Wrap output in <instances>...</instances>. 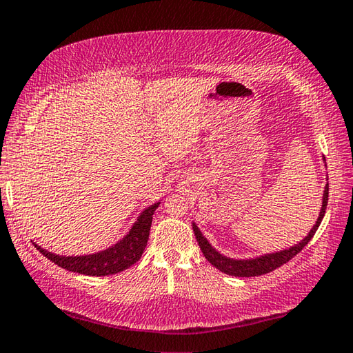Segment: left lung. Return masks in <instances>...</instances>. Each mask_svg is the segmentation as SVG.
I'll return each instance as SVG.
<instances>
[{"label": "left lung", "instance_id": "obj_1", "mask_svg": "<svg viewBox=\"0 0 353 353\" xmlns=\"http://www.w3.org/2000/svg\"><path fill=\"white\" fill-rule=\"evenodd\" d=\"M327 201H329V183H325L324 193H323V205H321V210H319V216L315 222V225L312 227V230L307 233V236L303 241H299L298 243H294V245L279 250V252H274V253H265V254L256 256V258H248V259H234L217 252V250L211 245L208 239L205 238L201 230H199V227L193 222L194 236L203 256L207 258V261L211 265H214L217 268V270H221L222 273H227L230 276H238V278L261 276V274L273 272L274 268L284 265L285 262L290 261L293 256H296L301 250L309 243V241L313 238V234L316 233L319 223L323 221L325 207H327Z\"/></svg>", "mask_w": 353, "mask_h": 353}]
</instances>
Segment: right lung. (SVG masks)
Segmentation results:
<instances>
[{
    "label": "right lung",
    "mask_w": 353,
    "mask_h": 353,
    "mask_svg": "<svg viewBox=\"0 0 353 353\" xmlns=\"http://www.w3.org/2000/svg\"><path fill=\"white\" fill-rule=\"evenodd\" d=\"M159 205L160 202H156L150 205V207H146L139 214L137 221L132 223L130 232L123 238L115 242L114 245L97 253L80 256H60L52 252H48L43 247L37 245L35 242L34 245L37 247V250H40L43 256H46L48 259L52 261L54 264L69 272L86 274V276H108V274L123 272L142 258V253L150 238L152 214H154Z\"/></svg>",
    "instance_id": "1"
}]
</instances>
